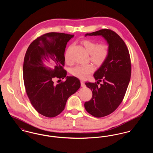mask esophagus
Masks as SVG:
<instances>
[{
    "label": "esophagus",
    "instance_id": "obj_1",
    "mask_svg": "<svg viewBox=\"0 0 153 153\" xmlns=\"http://www.w3.org/2000/svg\"><path fill=\"white\" fill-rule=\"evenodd\" d=\"M80 82H81V86L82 87H85V83H84L82 81H80Z\"/></svg>",
    "mask_w": 153,
    "mask_h": 153
}]
</instances>
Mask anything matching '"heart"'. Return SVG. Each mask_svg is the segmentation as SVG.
Instances as JSON below:
<instances>
[{"label": "heart", "instance_id": "obj_1", "mask_svg": "<svg viewBox=\"0 0 153 153\" xmlns=\"http://www.w3.org/2000/svg\"><path fill=\"white\" fill-rule=\"evenodd\" d=\"M82 44L90 55V61L95 65L100 67L107 61L109 54V46L106 44H99L91 40H84ZM66 62L68 64L72 63L67 51L65 55ZM94 71V67L91 64L87 65H77L71 70V74L81 80H85L89 75Z\"/></svg>", "mask_w": 153, "mask_h": 153}]
</instances>
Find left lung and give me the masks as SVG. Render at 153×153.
I'll return each instance as SVG.
<instances>
[{
    "mask_svg": "<svg viewBox=\"0 0 153 153\" xmlns=\"http://www.w3.org/2000/svg\"><path fill=\"white\" fill-rule=\"evenodd\" d=\"M87 36H102L109 45L108 57L94 75L97 81L85 83L92 97L85 102V108L91 115L102 117L115 111L123 100L131 77V59L125 42L115 31L104 29ZM100 82L103 83L99 86Z\"/></svg>",
    "mask_w": 153,
    "mask_h": 153,
    "instance_id": "left-lung-1",
    "label": "left lung"
}]
</instances>
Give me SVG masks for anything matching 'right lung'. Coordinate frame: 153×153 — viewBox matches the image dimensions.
I'll return each instance as SVG.
<instances>
[{"mask_svg": "<svg viewBox=\"0 0 153 153\" xmlns=\"http://www.w3.org/2000/svg\"><path fill=\"white\" fill-rule=\"evenodd\" d=\"M74 35L49 33L38 36L30 45L24 58L23 81L30 102L42 115L53 117L65 107L68 99L80 88L79 79L66 76L64 53L68 42ZM51 58L56 66L51 69L45 66L42 59ZM65 77V82L56 79Z\"/></svg>", "mask_w": 153, "mask_h": 153, "instance_id": "1", "label": "right lung"}]
</instances>
